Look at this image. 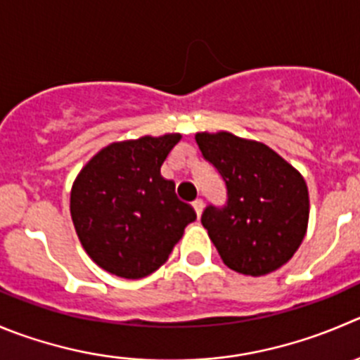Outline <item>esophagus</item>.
<instances>
[{"mask_svg":"<svg viewBox=\"0 0 360 360\" xmlns=\"http://www.w3.org/2000/svg\"><path fill=\"white\" fill-rule=\"evenodd\" d=\"M203 207H205V205H203V200H196V201H193V208H194V210H196V215H198V217H200L201 212H203Z\"/></svg>","mask_w":360,"mask_h":360,"instance_id":"1","label":"esophagus"}]
</instances>
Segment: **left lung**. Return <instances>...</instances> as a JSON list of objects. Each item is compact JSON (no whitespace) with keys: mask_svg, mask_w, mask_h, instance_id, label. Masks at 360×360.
I'll list each match as a JSON object with an SVG mask.
<instances>
[{"mask_svg":"<svg viewBox=\"0 0 360 360\" xmlns=\"http://www.w3.org/2000/svg\"><path fill=\"white\" fill-rule=\"evenodd\" d=\"M196 143L226 184L224 207L208 205L201 215L224 265L255 277L285 265L309 221L302 174L263 143L231 132H198Z\"/></svg>","mask_w":360,"mask_h":360,"instance_id":"left-lung-1","label":"left lung"}]
</instances>
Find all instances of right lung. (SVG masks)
Here are the masks:
<instances>
[{
	"mask_svg": "<svg viewBox=\"0 0 360 360\" xmlns=\"http://www.w3.org/2000/svg\"><path fill=\"white\" fill-rule=\"evenodd\" d=\"M180 134L111 143L74 180L70 215L81 245L101 269L141 279L166 263L193 207L180 201L173 180L160 174Z\"/></svg>",
	"mask_w": 360,
	"mask_h": 360,
	"instance_id": "right-lung-1",
	"label": "right lung"
}]
</instances>
